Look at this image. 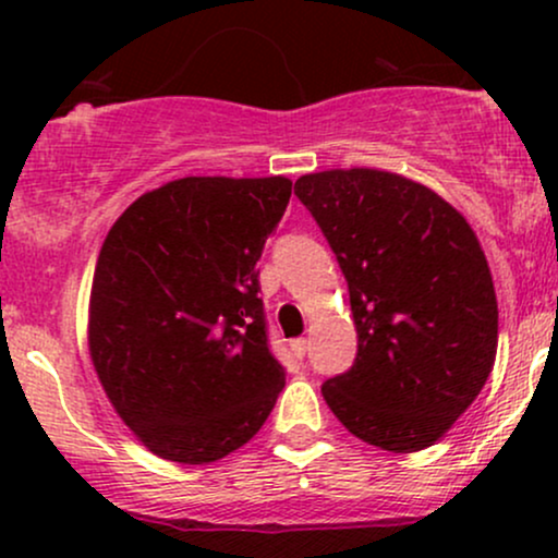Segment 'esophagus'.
I'll return each instance as SVG.
<instances>
[{
  "mask_svg": "<svg viewBox=\"0 0 558 558\" xmlns=\"http://www.w3.org/2000/svg\"><path fill=\"white\" fill-rule=\"evenodd\" d=\"M306 349H310V341H306V338H296V341H291V351L296 360H304Z\"/></svg>",
  "mask_w": 558,
  "mask_h": 558,
  "instance_id": "1",
  "label": "esophagus"
}]
</instances>
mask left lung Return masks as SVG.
I'll return each mask as SVG.
<instances>
[{
    "mask_svg": "<svg viewBox=\"0 0 558 558\" xmlns=\"http://www.w3.org/2000/svg\"><path fill=\"white\" fill-rule=\"evenodd\" d=\"M293 194L349 283L356 360L323 383L343 427L393 453L433 446L488 380L498 304L475 230L396 172L301 175Z\"/></svg>",
    "mask_w": 558,
    "mask_h": 558,
    "instance_id": "obj_1",
    "label": "left lung"
}]
</instances>
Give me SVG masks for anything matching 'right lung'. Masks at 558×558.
<instances>
[{"mask_svg":"<svg viewBox=\"0 0 558 558\" xmlns=\"http://www.w3.org/2000/svg\"><path fill=\"white\" fill-rule=\"evenodd\" d=\"M288 178H181L138 196L96 259L88 351L114 412L157 457L209 464L259 433L286 386L257 262Z\"/></svg>","mask_w":558,"mask_h":558,"instance_id":"obj_1","label":"right lung"}]
</instances>
